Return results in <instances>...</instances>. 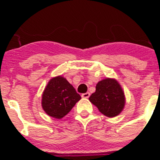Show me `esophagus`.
I'll use <instances>...</instances> for the list:
<instances>
[{"label":"esophagus","instance_id":"esophagus-1","mask_svg":"<svg viewBox=\"0 0 160 160\" xmlns=\"http://www.w3.org/2000/svg\"><path fill=\"white\" fill-rule=\"evenodd\" d=\"M90 94L89 92H87V93H85V94H82V97L83 98H88L89 97H90Z\"/></svg>","mask_w":160,"mask_h":160}]
</instances>
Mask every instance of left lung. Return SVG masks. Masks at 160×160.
I'll list each match as a JSON object with an SVG mask.
<instances>
[{
  "label": "left lung",
  "mask_w": 160,
  "mask_h": 160,
  "mask_svg": "<svg viewBox=\"0 0 160 160\" xmlns=\"http://www.w3.org/2000/svg\"><path fill=\"white\" fill-rule=\"evenodd\" d=\"M98 111L109 118L118 116L126 104V98L121 85L116 79L107 78L96 85L95 92L89 98Z\"/></svg>",
  "instance_id": "left-lung-1"
}]
</instances>
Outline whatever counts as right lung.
Returning a JSON list of instances; mask_svg holds the SVG:
<instances>
[{
	"label": "right lung",
	"mask_w": 160,
	"mask_h": 160,
	"mask_svg": "<svg viewBox=\"0 0 160 160\" xmlns=\"http://www.w3.org/2000/svg\"><path fill=\"white\" fill-rule=\"evenodd\" d=\"M81 96L69 82L58 75L52 78L42 95V107L50 117L61 119L71 111Z\"/></svg>",
	"instance_id": "add662e5"
}]
</instances>
